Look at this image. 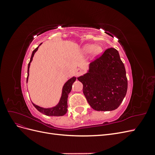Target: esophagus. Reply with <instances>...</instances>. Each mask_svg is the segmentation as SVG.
<instances>
[{
    "mask_svg": "<svg viewBox=\"0 0 155 155\" xmlns=\"http://www.w3.org/2000/svg\"><path fill=\"white\" fill-rule=\"evenodd\" d=\"M82 70H80V69H78L77 70H76V76H77V77H79V76H81V75L82 74Z\"/></svg>",
    "mask_w": 155,
    "mask_h": 155,
    "instance_id": "esophagus-1",
    "label": "esophagus"
}]
</instances>
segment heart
<instances>
[{
  "label": "heart",
  "instance_id": "obj_1",
  "mask_svg": "<svg viewBox=\"0 0 155 155\" xmlns=\"http://www.w3.org/2000/svg\"><path fill=\"white\" fill-rule=\"evenodd\" d=\"M91 51L92 57L96 58L97 55H99L102 51L101 46L99 45H94L92 44H88L84 45L81 49V54L85 55L89 54Z\"/></svg>",
  "mask_w": 155,
  "mask_h": 155
}]
</instances>
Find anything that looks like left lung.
<instances>
[{
	"label": "left lung",
	"mask_w": 155,
	"mask_h": 155,
	"mask_svg": "<svg viewBox=\"0 0 155 155\" xmlns=\"http://www.w3.org/2000/svg\"><path fill=\"white\" fill-rule=\"evenodd\" d=\"M88 104L97 111L118 108L127 94V79L118 51L108 48L89 64L87 73L78 78Z\"/></svg>",
	"instance_id": "1"
}]
</instances>
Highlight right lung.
I'll return each instance as SVG.
<instances>
[{"mask_svg":"<svg viewBox=\"0 0 155 155\" xmlns=\"http://www.w3.org/2000/svg\"><path fill=\"white\" fill-rule=\"evenodd\" d=\"M41 44L42 43H41L38 46V47H37L34 51H33V52L31 54L30 61L28 63V77H27V79H26L27 83H28V81L29 69H30V64L32 61V59H33V58H34L35 53L37 51V50H38L39 47L40 46V45H41ZM76 80V77L74 76L70 79H69L64 84V85L62 88L61 96L60 100L58 102V104L56 105H55L52 107L44 108V107H42L39 105H37L34 104L33 102H32V104L34 105V106L40 112H41L42 114H43L45 115L50 116H62L64 115L67 112L68 96L69 93L71 92L73 83Z\"/></svg>","mask_w":155,"mask_h":155,"instance_id":"right-lung-1","label":"right lung"}]
</instances>
